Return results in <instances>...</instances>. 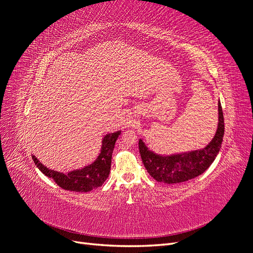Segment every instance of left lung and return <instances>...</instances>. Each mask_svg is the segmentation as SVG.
I'll return each mask as SVG.
<instances>
[{
    "instance_id": "obj_1",
    "label": "left lung",
    "mask_w": 253,
    "mask_h": 253,
    "mask_svg": "<svg viewBox=\"0 0 253 253\" xmlns=\"http://www.w3.org/2000/svg\"><path fill=\"white\" fill-rule=\"evenodd\" d=\"M225 132L224 115L218 101V122L212 140L200 150L177 153V154H158L150 150L142 139H139V152L142 163L148 173L156 181L164 183H179L197 177L203 174L218 154Z\"/></svg>"
}]
</instances>
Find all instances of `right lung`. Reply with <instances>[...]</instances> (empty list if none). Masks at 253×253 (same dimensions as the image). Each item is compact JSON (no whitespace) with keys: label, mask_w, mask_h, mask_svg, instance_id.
Returning a JSON list of instances; mask_svg holds the SVG:
<instances>
[{"label":"right lung","mask_w":253,"mask_h":253,"mask_svg":"<svg viewBox=\"0 0 253 253\" xmlns=\"http://www.w3.org/2000/svg\"><path fill=\"white\" fill-rule=\"evenodd\" d=\"M121 131L106 134L102 138L101 150L97 158L81 169H76L71 172L62 173L48 169L40 163L35 155H32L35 165L43 174L52 178L59 187L75 192H89L93 189L99 188L108 179L111 171L112 154L115 142L118 139Z\"/></svg>","instance_id":"right-lung-1"}]
</instances>
